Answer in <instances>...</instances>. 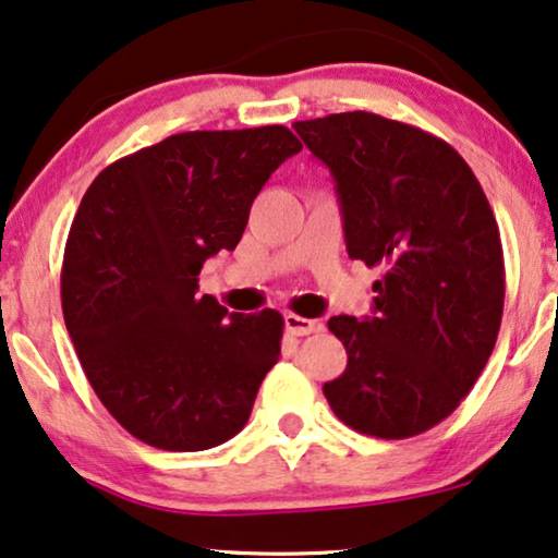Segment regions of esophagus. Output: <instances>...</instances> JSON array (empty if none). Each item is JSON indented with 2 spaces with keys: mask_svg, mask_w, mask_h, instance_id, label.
<instances>
[{
  "mask_svg": "<svg viewBox=\"0 0 558 558\" xmlns=\"http://www.w3.org/2000/svg\"><path fill=\"white\" fill-rule=\"evenodd\" d=\"M286 328H288V333H293V336H308V333L320 331L324 324H320V320L295 316V313H286Z\"/></svg>",
  "mask_w": 558,
  "mask_h": 558,
  "instance_id": "34e87169",
  "label": "esophagus"
}]
</instances>
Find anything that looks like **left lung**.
Segmentation results:
<instances>
[{"mask_svg":"<svg viewBox=\"0 0 558 558\" xmlns=\"http://www.w3.org/2000/svg\"><path fill=\"white\" fill-rule=\"evenodd\" d=\"M293 129L331 171L349 257L384 268L372 316L328 320L349 361L324 395L356 433H425L496 347L506 270L490 204L465 159L414 125L354 111Z\"/></svg>","mask_w":558,"mask_h":558,"instance_id":"8db88e82","label":"left lung"}]
</instances>
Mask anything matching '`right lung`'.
Listing matches in <instances>:
<instances>
[{"instance_id":"right-lung-1","label":"right lung","mask_w":558,"mask_h":558,"mask_svg":"<svg viewBox=\"0 0 558 558\" xmlns=\"http://www.w3.org/2000/svg\"><path fill=\"white\" fill-rule=\"evenodd\" d=\"M286 125L186 131L113 161L85 192L62 260V316L93 391L141 442L197 452L245 427L278 364L282 316L230 313L199 270L301 151Z\"/></svg>"}]
</instances>
